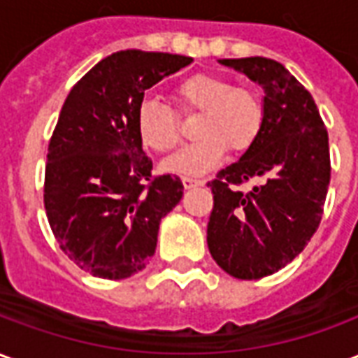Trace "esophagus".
I'll return each mask as SVG.
<instances>
[{"mask_svg": "<svg viewBox=\"0 0 358 358\" xmlns=\"http://www.w3.org/2000/svg\"><path fill=\"white\" fill-rule=\"evenodd\" d=\"M182 184H184V187H186V189H189V187H197V186H203V180L187 178V176H184V178H182Z\"/></svg>", "mask_w": 358, "mask_h": 358, "instance_id": "1", "label": "esophagus"}]
</instances>
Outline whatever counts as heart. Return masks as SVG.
I'll list each match as a JSON object with an SVG mask.
<instances>
[{
	"mask_svg": "<svg viewBox=\"0 0 358 358\" xmlns=\"http://www.w3.org/2000/svg\"><path fill=\"white\" fill-rule=\"evenodd\" d=\"M184 113H199L195 136L201 138L164 161L163 169L174 174H205L234 153L248 151L259 138L264 122V107L253 90L232 86L210 73L187 76L174 90ZM136 132L141 143L155 153H169L182 140L176 113L153 97L138 103Z\"/></svg>",
	"mask_w": 358,
	"mask_h": 358,
	"instance_id": "b5f03b06",
	"label": "heart"
}]
</instances>
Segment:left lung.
<instances>
[{
	"mask_svg": "<svg viewBox=\"0 0 358 358\" xmlns=\"http://www.w3.org/2000/svg\"><path fill=\"white\" fill-rule=\"evenodd\" d=\"M264 92L257 141L209 182L215 205L207 226L213 259L230 276L259 280L289 264L322 218L330 184L328 132L313 95L284 65L266 57L218 59ZM261 178L241 194L234 185Z\"/></svg>",
	"mask_w": 358,
	"mask_h": 358,
	"instance_id": "8db88e82",
	"label": "left lung"
}]
</instances>
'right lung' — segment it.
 <instances>
[{
	"label": "right lung",
	"instance_id": "right-lung-1",
	"mask_svg": "<svg viewBox=\"0 0 358 358\" xmlns=\"http://www.w3.org/2000/svg\"><path fill=\"white\" fill-rule=\"evenodd\" d=\"M192 61L117 51L65 99L48 148L43 205L59 248L92 276L122 280L145 268L161 218L184 195L178 176H151L134 115L145 90Z\"/></svg>",
	"mask_w": 358,
	"mask_h": 358
}]
</instances>
